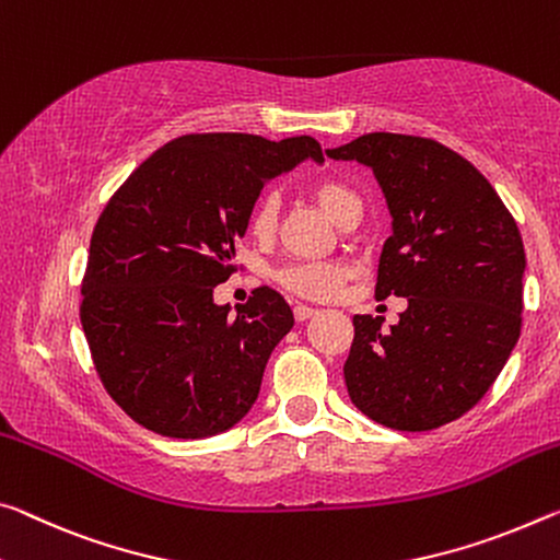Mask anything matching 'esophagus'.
<instances>
[{
    "mask_svg": "<svg viewBox=\"0 0 560 560\" xmlns=\"http://www.w3.org/2000/svg\"><path fill=\"white\" fill-rule=\"evenodd\" d=\"M316 312H318V308H314V306H306V304H296V306H294V316H296V322H306V318H312Z\"/></svg>",
    "mask_w": 560,
    "mask_h": 560,
    "instance_id": "esophagus-1",
    "label": "esophagus"
}]
</instances>
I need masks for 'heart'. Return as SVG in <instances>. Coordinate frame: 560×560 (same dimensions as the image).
Wrapping results in <instances>:
<instances>
[{"label":"heart","instance_id":"obj_1","mask_svg":"<svg viewBox=\"0 0 560 560\" xmlns=\"http://www.w3.org/2000/svg\"><path fill=\"white\" fill-rule=\"evenodd\" d=\"M312 197L336 224H346L353 217H361V197L349 184L339 179H324L312 186ZM279 197L264 194L248 217V229L256 238H271L279 226ZM346 266L336 261H301L277 269V279L283 289L301 299L326 301L339 294L346 281Z\"/></svg>","mask_w":560,"mask_h":560}]
</instances>
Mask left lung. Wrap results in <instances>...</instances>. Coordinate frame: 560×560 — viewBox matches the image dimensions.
<instances>
[{"label":"left lung","instance_id":"obj_1","mask_svg":"<svg viewBox=\"0 0 560 560\" xmlns=\"http://www.w3.org/2000/svg\"><path fill=\"white\" fill-rule=\"evenodd\" d=\"M326 154L374 172L394 219L376 299L408 301L388 331L381 316H353L343 363L351 401L396 431L456 421L521 336L526 252L516 221L471 162L433 139L374 131Z\"/></svg>","mask_w":560,"mask_h":560}]
</instances>
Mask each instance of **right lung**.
<instances>
[{
  "label": "right lung",
  "instance_id": "1",
  "mask_svg": "<svg viewBox=\"0 0 560 560\" xmlns=\"http://www.w3.org/2000/svg\"><path fill=\"white\" fill-rule=\"evenodd\" d=\"M304 159L324 162L314 137L184 135L141 162L104 207L79 316L106 394L139 425L207 439L254 406L294 312L269 287L232 312L214 304V287L236 271L264 184Z\"/></svg>",
  "mask_w": 560,
  "mask_h": 560
}]
</instances>
